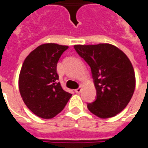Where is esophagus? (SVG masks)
<instances>
[{
    "label": "esophagus",
    "mask_w": 148,
    "mask_h": 148,
    "mask_svg": "<svg viewBox=\"0 0 148 148\" xmlns=\"http://www.w3.org/2000/svg\"><path fill=\"white\" fill-rule=\"evenodd\" d=\"M82 88H77L75 90V92L77 93V94H79V93H81V92H82Z\"/></svg>",
    "instance_id": "esophagus-1"
}]
</instances>
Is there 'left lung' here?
Wrapping results in <instances>:
<instances>
[{
    "instance_id": "left-lung-1",
    "label": "left lung",
    "mask_w": 148,
    "mask_h": 148,
    "mask_svg": "<svg viewBox=\"0 0 148 148\" xmlns=\"http://www.w3.org/2000/svg\"><path fill=\"white\" fill-rule=\"evenodd\" d=\"M74 48L90 66L97 91L95 101L87 105L88 110L100 119L114 117L128 105L135 90V72L130 60L110 43L77 44Z\"/></svg>"
}]
</instances>
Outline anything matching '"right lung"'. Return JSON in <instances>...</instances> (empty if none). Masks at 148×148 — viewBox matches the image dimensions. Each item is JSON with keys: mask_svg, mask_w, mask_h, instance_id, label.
I'll return each mask as SVG.
<instances>
[{"mask_svg": "<svg viewBox=\"0 0 148 148\" xmlns=\"http://www.w3.org/2000/svg\"><path fill=\"white\" fill-rule=\"evenodd\" d=\"M68 46L43 43L25 58L19 76V89L23 101L35 115L53 119L68 102L72 95L58 82L57 63Z\"/></svg>", "mask_w": 148, "mask_h": 148, "instance_id": "right-lung-1", "label": "right lung"}]
</instances>
